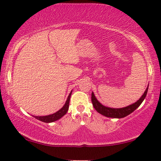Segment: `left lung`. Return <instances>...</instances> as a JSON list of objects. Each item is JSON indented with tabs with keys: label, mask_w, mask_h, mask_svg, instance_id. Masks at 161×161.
<instances>
[{
	"label": "left lung",
	"mask_w": 161,
	"mask_h": 161,
	"mask_svg": "<svg viewBox=\"0 0 161 161\" xmlns=\"http://www.w3.org/2000/svg\"><path fill=\"white\" fill-rule=\"evenodd\" d=\"M148 90V87L146 89L145 92H144L142 97L140 98V100H137L136 103L131 104L129 106L122 108H111L105 107L104 105H103L101 103H100L97 101V100L96 99L94 93L92 92V97H91V100H92V103L93 106H94L95 109L97 111L99 114L104 115L105 116L110 117V118H124L126 116H128L130 114H131L142 103V101L145 99L146 95H147Z\"/></svg>",
	"instance_id": "left-lung-1"
}]
</instances>
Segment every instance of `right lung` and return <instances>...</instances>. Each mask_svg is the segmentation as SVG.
I'll return each mask as SVG.
<instances>
[{
	"label": "right lung",
	"mask_w": 161,
	"mask_h": 161,
	"mask_svg": "<svg viewBox=\"0 0 161 161\" xmlns=\"http://www.w3.org/2000/svg\"><path fill=\"white\" fill-rule=\"evenodd\" d=\"M71 92H72V91H71L70 94H69V95L68 96V98H67L65 105H64L63 108L60 109L58 111H57L53 114L48 115V116H34L35 118L40 120V121H41L42 122H45V123H50V122H53L55 121L58 120L59 119H61V117L64 116V115L66 114L67 111H68L69 106V100H70Z\"/></svg>",
	"instance_id": "right-lung-1"
}]
</instances>
